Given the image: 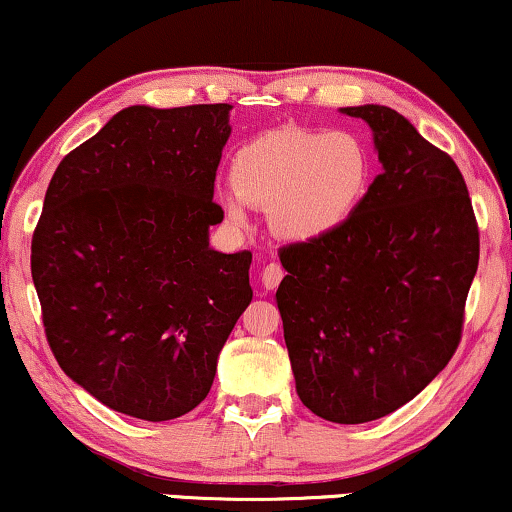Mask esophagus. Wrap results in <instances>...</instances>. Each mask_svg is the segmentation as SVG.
<instances>
[{"instance_id": "34e87169", "label": "esophagus", "mask_w": 512, "mask_h": 512, "mask_svg": "<svg viewBox=\"0 0 512 512\" xmlns=\"http://www.w3.org/2000/svg\"><path fill=\"white\" fill-rule=\"evenodd\" d=\"M282 277H284V270H282L280 263H268L263 268V272H261V282H263L265 289H277V287H280Z\"/></svg>"}]
</instances>
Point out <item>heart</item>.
<instances>
[{
	"mask_svg": "<svg viewBox=\"0 0 512 512\" xmlns=\"http://www.w3.org/2000/svg\"><path fill=\"white\" fill-rule=\"evenodd\" d=\"M369 176L367 145L350 131L280 129L237 150L223 209L242 225L247 202L268 207L272 230L284 240H317L348 221Z\"/></svg>",
	"mask_w": 512,
	"mask_h": 512,
	"instance_id": "heart-1",
	"label": "heart"
}]
</instances>
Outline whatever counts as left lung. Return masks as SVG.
<instances>
[{"label":"left lung","instance_id":"8db88e82","mask_svg":"<svg viewBox=\"0 0 512 512\" xmlns=\"http://www.w3.org/2000/svg\"><path fill=\"white\" fill-rule=\"evenodd\" d=\"M343 112L371 126L383 171L348 221L280 249L277 308L301 402L367 423L414 400L459 348L480 230L447 152L386 105Z\"/></svg>","mask_w":512,"mask_h":512}]
</instances>
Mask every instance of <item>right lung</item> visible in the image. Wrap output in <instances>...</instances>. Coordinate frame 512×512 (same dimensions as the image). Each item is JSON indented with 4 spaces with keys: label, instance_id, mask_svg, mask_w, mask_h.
<instances>
[{
    "label": "right lung",
    "instance_id": "right-lung-1",
    "mask_svg": "<svg viewBox=\"0 0 512 512\" xmlns=\"http://www.w3.org/2000/svg\"><path fill=\"white\" fill-rule=\"evenodd\" d=\"M232 105H131L63 157L32 235L61 369L105 407L171 421L209 395L251 303V251L209 247Z\"/></svg>",
    "mask_w": 512,
    "mask_h": 512
}]
</instances>
